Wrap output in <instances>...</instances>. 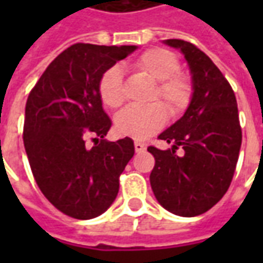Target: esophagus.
<instances>
[{"label":"esophagus","instance_id":"1","mask_svg":"<svg viewBox=\"0 0 263 263\" xmlns=\"http://www.w3.org/2000/svg\"><path fill=\"white\" fill-rule=\"evenodd\" d=\"M134 148H135V151H137V152H143V151L146 149V145L142 142H135L134 143Z\"/></svg>","mask_w":263,"mask_h":263}]
</instances>
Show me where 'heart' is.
Returning <instances> with one entry per match:
<instances>
[{
	"mask_svg": "<svg viewBox=\"0 0 263 263\" xmlns=\"http://www.w3.org/2000/svg\"><path fill=\"white\" fill-rule=\"evenodd\" d=\"M138 73L146 76L155 83L145 107H131L115 117V132L121 137L134 139H146L162 129L167 114L180 115L187 108L193 96V86L186 76L177 73L180 63L171 50L163 48H151L138 56L131 63ZM98 96L108 108H120L125 101V91L120 66H109L98 80ZM158 101V103H154ZM164 104L162 106L160 104Z\"/></svg>",
	"mask_w": 263,
	"mask_h": 263,
	"instance_id": "b5f03b06",
	"label": "heart"
}]
</instances>
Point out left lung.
<instances>
[{"mask_svg": "<svg viewBox=\"0 0 263 263\" xmlns=\"http://www.w3.org/2000/svg\"><path fill=\"white\" fill-rule=\"evenodd\" d=\"M165 43L184 54L194 92L184 115L158 137L172 148H148L155 158L149 179L162 207L176 215L194 217L209 211L227 193L242 131L234 90L213 60L182 39Z\"/></svg>", "mask_w": 263, "mask_h": 263, "instance_id": "obj_1", "label": "left lung"}]
</instances>
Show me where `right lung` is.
Segmentation results:
<instances>
[{"mask_svg":"<svg viewBox=\"0 0 263 263\" xmlns=\"http://www.w3.org/2000/svg\"><path fill=\"white\" fill-rule=\"evenodd\" d=\"M135 49L74 43L46 67L28 96L24 143L32 175L43 196L71 218L103 214L134 156L131 138L104 139L111 120L98 96V80ZM87 136L93 137L92 148Z\"/></svg>","mask_w":263,"mask_h":263,"instance_id":"add662e5","label":"right lung"}]
</instances>
